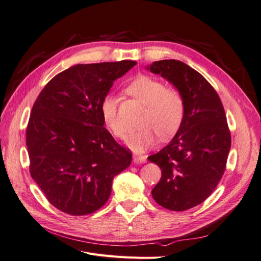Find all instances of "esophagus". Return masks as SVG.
I'll return each instance as SVG.
<instances>
[{
    "mask_svg": "<svg viewBox=\"0 0 261 261\" xmlns=\"http://www.w3.org/2000/svg\"><path fill=\"white\" fill-rule=\"evenodd\" d=\"M133 160H134V162H135V163H145L146 160H147V158L145 155H137V154H135V155L133 156Z\"/></svg>",
    "mask_w": 261,
    "mask_h": 261,
    "instance_id": "obj_1",
    "label": "esophagus"
}]
</instances>
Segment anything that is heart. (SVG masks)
I'll return each mask as SVG.
<instances>
[{
	"label": "heart",
	"mask_w": 261,
	"mask_h": 261,
	"mask_svg": "<svg viewBox=\"0 0 261 261\" xmlns=\"http://www.w3.org/2000/svg\"><path fill=\"white\" fill-rule=\"evenodd\" d=\"M126 92L145 106L139 121V128L130 133L126 145L137 153L154 146L158 136L167 140L180 127L185 114V100L181 92L173 87L147 75L137 76ZM118 97L109 93L102 99L100 110L106 125L117 138H124L126 129L118 115Z\"/></svg>",
	"instance_id": "heart-1"
}]
</instances>
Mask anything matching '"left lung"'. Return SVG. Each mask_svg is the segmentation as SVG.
<instances>
[{"mask_svg":"<svg viewBox=\"0 0 261 261\" xmlns=\"http://www.w3.org/2000/svg\"><path fill=\"white\" fill-rule=\"evenodd\" d=\"M147 69L171 83L185 100L176 135L148 156L162 174L151 191L153 199L165 209L184 211L206 200L223 175L231 149L225 112L213 87L185 63L162 60Z\"/></svg>","mask_w":261,"mask_h":261,"instance_id":"obj_1","label":"left lung"}]
</instances>
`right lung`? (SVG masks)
Segmentation results:
<instances>
[{
    "mask_svg": "<svg viewBox=\"0 0 261 261\" xmlns=\"http://www.w3.org/2000/svg\"><path fill=\"white\" fill-rule=\"evenodd\" d=\"M135 61L77 64L54 76L39 94L26 130L30 174L53 206L89 215L111 195L132 152L103 127L102 99Z\"/></svg>",
    "mask_w": 261,
    "mask_h": 261,
    "instance_id": "right-lung-1",
    "label": "right lung"
}]
</instances>
